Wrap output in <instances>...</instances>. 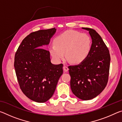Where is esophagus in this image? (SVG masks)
I'll return each instance as SVG.
<instances>
[{
    "instance_id": "1",
    "label": "esophagus",
    "mask_w": 122,
    "mask_h": 122,
    "mask_svg": "<svg viewBox=\"0 0 122 122\" xmlns=\"http://www.w3.org/2000/svg\"><path fill=\"white\" fill-rule=\"evenodd\" d=\"M63 71H65V72L68 71V70H69L68 67L67 66H63Z\"/></svg>"
}]
</instances>
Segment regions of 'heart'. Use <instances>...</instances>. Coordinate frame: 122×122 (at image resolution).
I'll return each mask as SVG.
<instances>
[{"mask_svg":"<svg viewBox=\"0 0 122 122\" xmlns=\"http://www.w3.org/2000/svg\"><path fill=\"white\" fill-rule=\"evenodd\" d=\"M92 41L88 34L69 30L56 36L54 45L49 47L51 56L54 60L60 61L65 56L71 62L80 63L87 58L92 50Z\"/></svg>","mask_w":122,"mask_h":122,"instance_id":"1","label":"heart"}]
</instances>
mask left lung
<instances>
[{"instance_id":"obj_1","label":"left lung","mask_w":122,"mask_h":122,"mask_svg":"<svg viewBox=\"0 0 122 122\" xmlns=\"http://www.w3.org/2000/svg\"><path fill=\"white\" fill-rule=\"evenodd\" d=\"M89 31L92 47L85 60L77 65L68 67L71 88L73 93L82 100H89L98 96L108 83L110 56L101 36L95 30L82 28Z\"/></svg>"}]
</instances>
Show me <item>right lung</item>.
I'll return each instance as SVG.
<instances>
[{
  "label": "right lung",
  "mask_w": 122,
  "mask_h": 122,
  "mask_svg": "<svg viewBox=\"0 0 122 122\" xmlns=\"http://www.w3.org/2000/svg\"><path fill=\"white\" fill-rule=\"evenodd\" d=\"M55 28L32 32L22 41L14 66L20 88L28 98L44 103L51 97L63 74V64L51 63L50 53L42 48L56 32Z\"/></svg>",
  "instance_id": "obj_1"
}]
</instances>
